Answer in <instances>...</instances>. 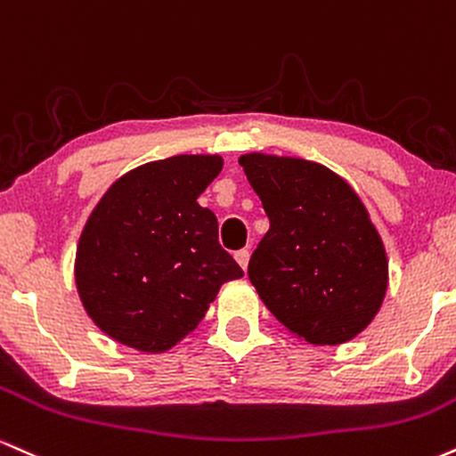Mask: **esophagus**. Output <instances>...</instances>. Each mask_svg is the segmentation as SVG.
<instances>
[{
	"label": "esophagus",
	"instance_id": "obj_1",
	"mask_svg": "<svg viewBox=\"0 0 456 456\" xmlns=\"http://www.w3.org/2000/svg\"><path fill=\"white\" fill-rule=\"evenodd\" d=\"M234 260L239 262V266L240 269H248V265H249V249H239L237 254H234Z\"/></svg>",
	"mask_w": 456,
	"mask_h": 456
}]
</instances>
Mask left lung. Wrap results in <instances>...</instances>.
Instances as JSON below:
<instances>
[{
  "label": "left lung",
  "mask_w": 456,
  "mask_h": 456,
  "mask_svg": "<svg viewBox=\"0 0 456 456\" xmlns=\"http://www.w3.org/2000/svg\"><path fill=\"white\" fill-rule=\"evenodd\" d=\"M239 162L271 222L248 266L269 312L309 344L356 337L388 281L387 251L361 198L307 159L249 153Z\"/></svg>",
  "instance_id": "left-lung-1"
}]
</instances>
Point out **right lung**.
I'll list each match as a JSON object with an SVG mask.
<instances>
[{"label": "right lung", "mask_w": 456, "mask_h": 456, "mask_svg": "<svg viewBox=\"0 0 456 456\" xmlns=\"http://www.w3.org/2000/svg\"><path fill=\"white\" fill-rule=\"evenodd\" d=\"M217 155L138 166L106 191L78 240L77 286L95 324L119 344L164 352L205 318L222 283L243 269L219 245L217 217L198 196Z\"/></svg>", "instance_id": "1"}]
</instances>
